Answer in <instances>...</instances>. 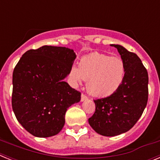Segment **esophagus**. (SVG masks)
Returning <instances> with one entry per match:
<instances>
[{"mask_svg": "<svg viewBox=\"0 0 160 160\" xmlns=\"http://www.w3.org/2000/svg\"><path fill=\"white\" fill-rule=\"evenodd\" d=\"M87 99H88V98H87V96L85 95V94H82V95H81V101L83 102V101H85V100H87Z\"/></svg>", "mask_w": 160, "mask_h": 160, "instance_id": "1", "label": "esophagus"}]
</instances>
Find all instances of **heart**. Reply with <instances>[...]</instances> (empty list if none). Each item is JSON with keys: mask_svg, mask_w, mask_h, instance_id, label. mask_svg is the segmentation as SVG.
Wrapping results in <instances>:
<instances>
[{"mask_svg": "<svg viewBox=\"0 0 160 160\" xmlns=\"http://www.w3.org/2000/svg\"><path fill=\"white\" fill-rule=\"evenodd\" d=\"M126 66L120 58L93 53L80 60L78 68L71 70L73 84L87 81V89L95 97L112 95L122 86L125 78Z\"/></svg>", "mask_w": 160, "mask_h": 160, "instance_id": "heart-1", "label": "heart"}]
</instances>
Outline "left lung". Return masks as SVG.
<instances>
[{
  "mask_svg": "<svg viewBox=\"0 0 160 160\" xmlns=\"http://www.w3.org/2000/svg\"><path fill=\"white\" fill-rule=\"evenodd\" d=\"M116 48L126 66L125 78L116 92L94 100L95 112L89 118L90 127L103 136H115L134 127L148 99V73L140 58L119 45Z\"/></svg>",
  "mask_w": 160,
  "mask_h": 160,
  "instance_id": "obj_1",
  "label": "left lung"
}]
</instances>
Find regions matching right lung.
Returning <instances> with one entry per match:
<instances>
[{
  "label": "right lung",
  "mask_w": 160,
  "mask_h": 160,
  "mask_svg": "<svg viewBox=\"0 0 160 160\" xmlns=\"http://www.w3.org/2000/svg\"><path fill=\"white\" fill-rule=\"evenodd\" d=\"M75 58L73 49L44 46L25 52L14 68L12 111L33 136L58 134L67 109L81 99V93L64 82Z\"/></svg>",
  "instance_id": "1"
}]
</instances>
